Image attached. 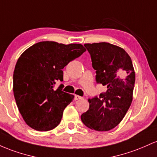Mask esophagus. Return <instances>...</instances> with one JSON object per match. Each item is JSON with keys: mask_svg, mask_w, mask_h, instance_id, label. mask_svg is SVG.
I'll return each instance as SVG.
<instances>
[{"mask_svg": "<svg viewBox=\"0 0 157 157\" xmlns=\"http://www.w3.org/2000/svg\"><path fill=\"white\" fill-rule=\"evenodd\" d=\"M75 101H76V100H79V99H82V96H78V95H75Z\"/></svg>", "mask_w": 157, "mask_h": 157, "instance_id": "34e87169", "label": "esophagus"}]
</instances>
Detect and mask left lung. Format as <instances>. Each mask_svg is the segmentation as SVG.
I'll use <instances>...</instances> for the list:
<instances>
[{
    "label": "left lung",
    "mask_w": 157,
    "mask_h": 157,
    "mask_svg": "<svg viewBox=\"0 0 157 157\" xmlns=\"http://www.w3.org/2000/svg\"><path fill=\"white\" fill-rule=\"evenodd\" d=\"M96 70L97 83L107 91L89 98L90 107L81 117L87 128L108 131L117 127L125 116L133 100L135 72L129 55L124 49L107 43L84 44Z\"/></svg>",
    "instance_id": "left-lung-1"
}]
</instances>
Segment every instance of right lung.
I'll list each match as a JSON object with an SVG mask.
<instances>
[{
	"label": "right lung",
	"instance_id": "1",
	"mask_svg": "<svg viewBox=\"0 0 157 157\" xmlns=\"http://www.w3.org/2000/svg\"><path fill=\"white\" fill-rule=\"evenodd\" d=\"M85 51L80 44L41 41L21 55L14 70L13 93L27 125L38 131L59 125L74 96L61 90V85L57 90L54 85L63 81V68Z\"/></svg>",
	"mask_w": 157,
	"mask_h": 157
}]
</instances>
